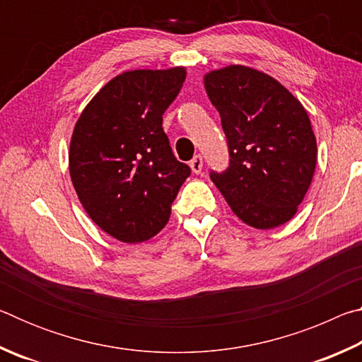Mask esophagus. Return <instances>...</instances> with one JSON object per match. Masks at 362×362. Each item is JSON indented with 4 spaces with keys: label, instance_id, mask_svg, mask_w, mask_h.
Wrapping results in <instances>:
<instances>
[{
    "label": "esophagus",
    "instance_id": "34e87169",
    "mask_svg": "<svg viewBox=\"0 0 362 362\" xmlns=\"http://www.w3.org/2000/svg\"><path fill=\"white\" fill-rule=\"evenodd\" d=\"M189 168H192L194 174H199L201 170H203V156L196 155L192 161H189Z\"/></svg>",
    "mask_w": 362,
    "mask_h": 362
}]
</instances>
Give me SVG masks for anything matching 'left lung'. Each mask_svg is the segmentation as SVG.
Returning <instances> with one entry per match:
<instances>
[{
  "label": "left lung",
  "mask_w": 362,
  "mask_h": 362,
  "mask_svg": "<svg viewBox=\"0 0 362 362\" xmlns=\"http://www.w3.org/2000/svg\"><path fill=\"white\" fill-rule=\"evenodd\" d=\"M228 142L230 166L211 173L231 211L259 230L296 216L313 180L317 146L308 113L267 73L228 65L204 75Z\"/></svg>",
  "instance_id": "8db88e82"
}]
</instances>
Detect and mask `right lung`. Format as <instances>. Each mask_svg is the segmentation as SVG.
<instances>
[{"label":"right lung","instance_id":"obj_1","mask_svg":"<svg viewBox=\"0 0 362 362\" xmlns=\"http://www.w3.org/2000/svg\"><path fill=\"white\" fill-rule=\"evenodd\" d=\"M185 76L183 66L121 73L93 97L73 129V187L94 223L118 241L158 235L192 173L163 131V113Z\"/></svg>","mask_w":362,"mask_h":362}]
</instances>
